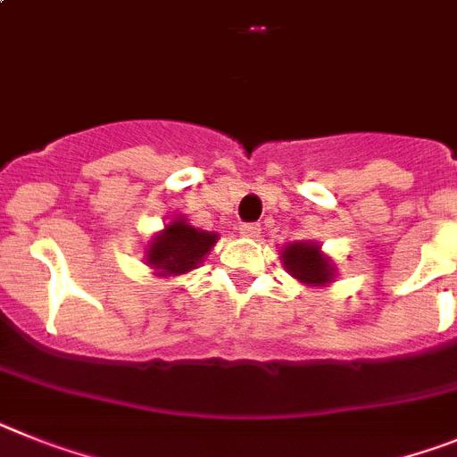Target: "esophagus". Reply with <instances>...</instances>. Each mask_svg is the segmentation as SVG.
Here are the masks:
<instances>
[{
  "label": "esophagus",
  "mask_w": 457,
  "mask_h": 457,
  "mask_svg": "<svg viewBox=\"0 0 457 457\" xmlns=\"http://www.w3.org/2000/svg\"><path fill=\"white\" fill-rule=\"evenodd\" d=\"M239 232H241V237H245V239H257V237L262 234V228L257 223H245V225H241Z\"/></svg>",
  "instance_id": "obj_1"
}]
</instances>
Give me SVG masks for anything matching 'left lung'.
Instances as JSON below:
<instances>
[{
  "label": "left lung",
  "mask_w": 457,
  "mask_h": 457,
  "mask_svg": "<svg viewBox=\"0 0 457 457\" xmlns=\"http://www.w3.org/2000/svg\"><path fill=\"white\" fill-rule=\"evenodd\" d=\"M280 262L289 276L308 287H327L336 280V262L322 251L320 241H292L280 251Z\"/></svg>",
  "instance_id": "1"
}]
</instances>
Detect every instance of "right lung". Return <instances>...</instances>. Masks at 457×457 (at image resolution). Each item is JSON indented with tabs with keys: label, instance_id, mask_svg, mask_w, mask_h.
Segmentation results:
<instances>
[{
	"label": "right lung",
	"instance_id": "obj_1",
	"mask_svg": "<svg viewBox=\"0 0 457 457\" xmlns=\"http://www.w3.org/2000/svg\"><path fill=\"white\" fill-rule=\"evenodd\" d=\"M218 239V232L193 228L188 218L177 213L161 232L152 234L142 260L156 278L184 276L200 267Z\"/></svg>",
	"mask_w": 457,
	"mask_h": 457
}]
</instances>
